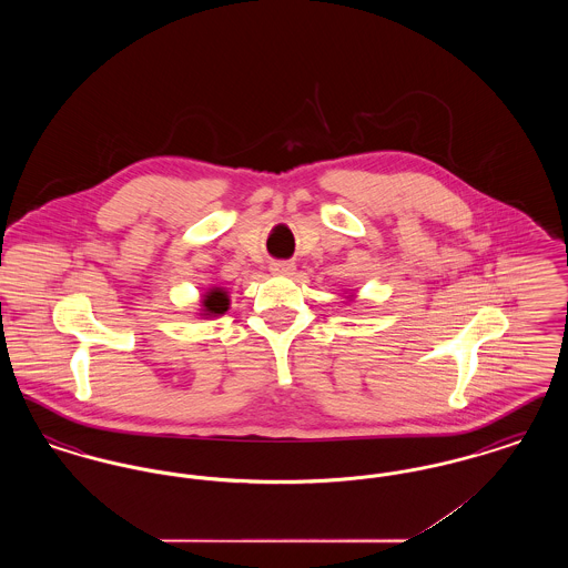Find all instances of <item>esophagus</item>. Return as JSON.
<instances>
[{"instance_id": "esophagus-1", "label": "esophagus", "mask_w": 568, "mask_h": 568, "mask_svg": "<svg viewBox=\"0 0 568 568\" xmlns=\"http://www.w3.org/2000/svg\"><path fill=\"white\" fill-rule=\"evenodd\" d=\"M294 264L292 262H272L271 264V271L274 272V274H292L294 272Z\"/></svg>"}]
</instances>
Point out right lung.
<instances>
[{"label":"right lung","mask_w":568,"mask_h":568,"mask_svg":"<svg viewBox=\"0 0 568 568\" xmlns=\"http://www.w3.org/2000/svg\"><path fill=\"white\" fill-rule=\"evenodd\" d=\"M227 308H230L227 292L221 290V287H213L202 297V313L200 315L202 317H216V315H223Z\"/></svg>","instance_id":"right-lung-1"}]
</instances>
